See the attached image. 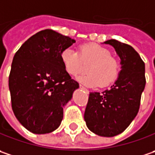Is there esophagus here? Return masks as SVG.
Wrapping results in <instances>:
<instances>
[{
	"label": "esophagus",
	"mask_w": 155,
	"mask_h": 155,
	"mask_svg": "<svg viewBox=\"0 0 155 155\" xmlns=\"http://www.w3.org/2000/svg\"><path fill=\"white\" fill-rule=\"evenodd\" d=\"M80 87H81V89H84V90H86V92H87V93H88V90H87V89H86L84 87H83V85L82 84H80Z\"/></svg>",
	"instance_id": "1"
}]
</instances>
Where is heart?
Masks as SVG:
<instances>
[{"label": "heart", "mask_w": 155, "mask_h": 155, "mask_svg": "<svg viewBox=\"0 0 155 155\" xmlns=\"http://www.w3.org/2000/svg\"><path fill=\"white\" fill-rule=\"evenodd\" d=\"M111 52L94 43L81 45L78 51L67 48L61 53V61L65 71L70 75H76L82 70V63H89L87 74L78 76L77 80L87 87H105L114 83L119 77L120 64Z\"/></svg>", "instance_id": "b5f03b06"}]
</instances>
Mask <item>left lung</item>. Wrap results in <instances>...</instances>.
Returning a JSON list of instances; mask_svg holds the SVG:
<instances>
[{
	"instance_id": "8db88e82",
	"label": "left lung",
	"mask_w": 155,
	"mask_h": 155,
	"mask_svg": "<svg viewBox=\"0 0 155 155\" xmlns=\"http://www.w3.org/2000/svg\"><path fill=\"white\" fill-rule=\"evenodd\" d=\"M105 44L115 48L121 61V70L110 89L89 94L84 119L93 133L113 137L124 131L138 114L146 85L145 63L127 44L114 39Z\"/></svg>"
}]
</instances>
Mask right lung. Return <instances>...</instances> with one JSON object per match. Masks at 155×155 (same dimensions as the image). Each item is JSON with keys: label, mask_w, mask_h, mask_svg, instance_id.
I'll use <instances>...</instances> for the list:
<instances>
[{"label": "right lung", "mask_w": 155, "mask_h": 155, "mask_svg": "<svg viewBox=\"0 0 155 155\" xmlns=\"http://www.w3.org/2000/svg\"><path fill=\"white\" fill-rule=\"evenodd\" d=\"M75 41L51 29L40 31L18 49L8 77L13 112L28 131L42 134L55 130L63 107L79 83L65 71L61 51Z\"/></svg>", "instance_id": "obj_1"}]
</instances>
